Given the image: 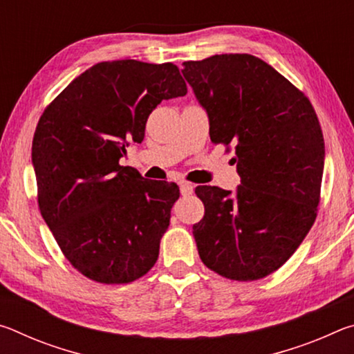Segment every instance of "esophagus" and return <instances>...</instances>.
Here are the masks:
<instances>
[{
	"label": "esophagus",
	"mask_w": 354,
	"mask_h": 354,
	"mask_svg": "<svg viewBox=\"0 0 354 354\" xmlns=\"http://www.w3.org/2000/svg\"><path fill=\"white\" fill-rule=\"evenodd\" d=\"M179 190H181V195L189 196L194 194V184H190L187 181H181L179 183Z\"/></svg>",
	"instance_id": "1"
}]
</instances>
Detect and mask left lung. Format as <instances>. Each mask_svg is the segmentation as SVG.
Wrapping results in <instances>:
<instances>
[{"mask_svg": "<svg viewBox=\"0 0 354 354\" xmlns=\"http://www.w3.org/2000/svg\"><path fill=\"white\" fill-rule=\"evenodd\" d=\"M183 75L209 115V136L234 143L241 185H198L205 217L194 237L203 263L234 281L277 272L314 225L325 142L306 95L262 59L215 55Z\"/></svg>", "mask_w": 354, "mask_h": 354, "instance_id": "8db88e82", "label": "left lung"}]
</instances>
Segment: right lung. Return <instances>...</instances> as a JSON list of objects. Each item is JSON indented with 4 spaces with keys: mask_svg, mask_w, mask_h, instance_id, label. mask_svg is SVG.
I'll return each mask as SVG.
<instances>
[{
    "mask_svg": "<svg viewBox=\"0 0 354 354\" xmlns=\"http://www.w3.org/2000/svg\"><path fill=\"white\" fill-rule=\"evenodd\" d=\"M185 93L175 64L123 59L84 71L41 113L32 139L39 209L88 279L128 284L158 261L179 189L147 181L120 158L143 140L160 101Z\"/></svg>",
    "mask_w": 354,
    "mask_h": 354,
    "instance_id": "add662e5",
    "label": "right lung"
}]
</instances>
